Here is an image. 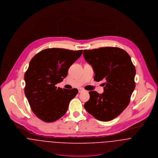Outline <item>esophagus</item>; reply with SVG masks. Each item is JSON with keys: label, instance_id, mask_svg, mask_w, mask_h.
I'll return each instance as SVG.
<instances>
[{"label": "esophagus", "instance_id": "obj_1", "mask_svg": "<svg viewBox=\"0 0 158 158\" xmlns=\"http://www.w3.org/2000/svg\"><path fill=\"white\" fill-rule=\"evenodd\" d=\"M84 90L83 89H82V88H81V89H79V93H82V91H84Z\"/></svg>", "mask_w": 158, "mask_h": 158}]
</instances>
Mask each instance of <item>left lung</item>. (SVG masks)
Instances as JSON below:
<instances>
[{
  "mask_svg": "<svg viewBox=\"0 0 158 158\" xmlns=\"http://www.w3.org/2000/svg\"><path fill=\"white\" fill-rule=\"evenodd\" d=\"M83 55L93 69L94 81H105L104 93L89 91L90 98L84 107L98 120L110 121L130 102L135 88V67L128 54L117 47L84 50Z\"/></svg>",
  "mask_w": 158,
  "mask_h": 158,
  "instance_id": "8db88e82",
  "label": "left lung"
}]
</instances>
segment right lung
<instances>
[{
    "instance_id": "1",
    "label": "right lung",
    "mask_w": 158,
    "mask_h": 158,
    "mask_svg": "<svg viewBox=\"0 0 158 158\" xmlns=\"http://www.w3.org/2000/svg\"><path fill=\"white\" fill-rule=\"evenodd\" d=\"M82 53V50L48 48L31 60L24 76L25 94L32 111L42 121L53 123L67 112L78 90L57 88L55 85L66 77L71 65Z\"/></svg>"
}]
</instances>
